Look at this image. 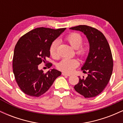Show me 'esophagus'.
Segmentation results:
<instances>
[{
	"label": "esophagus",
	"instance_id": "1",
	"mask_svg": "<svg viewBox=\"0 0 123 123\" xmlns=\"http://www.w3.org/2000/svg\"><path fill=\"white\" fill-rule=\"evenodd\" d=\"M62 74L63 76H70V74H68V73H65V72L62 73Z\"/></svg>",
	"mask_w": 123,
	"mask_h": 123
}]
</instances>
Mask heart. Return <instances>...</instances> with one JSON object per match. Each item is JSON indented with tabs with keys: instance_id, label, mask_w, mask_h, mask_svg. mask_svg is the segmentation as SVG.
Returning <instances> with one entry per match:
<instances>
[{
	"instance_id": "heart-1",
	"label": "heart",
	"mask_w": 123,
	"mask_h": 123,
	"mask_svg": "<svg viewBox=\"0 0 123 123\" xmlns=\"http://www.w3.org/2000/svg\"><path fill=\"white\" fill-rule=\"evenodd\" d=\"M65 40L70 44V46L74 49H76V53L81 57H84L86 55L87 49L86 47L81 46L83 39L82 36L79 33H71L66 36ZM58 42L54 40L50 47V53L54 58H58L59 54L58 51ZM79 65V62L76 58H63L58 63L57 68L58 69L65 73H72L76 68Z\"/></svg>"
}]
</instances>
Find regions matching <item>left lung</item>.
<instances>
[{"label": "left lung", "mask_w": 123, "mask_h": 123, "mask_svg": "<svg viewBox=\"0 0 123 123\" xmlns=\"http://www.w3.org/2000/svg\"><path fill=\"white\" fill-rule=\"evenodd\" d=\"M70 29L83 32L90 44L88 57L81 69L83 72H88V76L79 77L74 88L85 98L95 97L105 89L112 74L113 61L109 44L102 32L94 28L79 25Z\"/></svg>", "instance_id": "1"}]
</instances>
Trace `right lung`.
I'll return each mask as SVG.
<instances>
[{
	"instance_id": "add662e5",
	"label": "right lung",
	"mask_w": 123,
	"mask_h": 123,
	"mask_svg": "<svg viewBox=\"0 0 123 123\" xmlns=\"http://www.w3.org/2000/svg\"><path fill=\"white\" fill-rule=\"evenodd\" d=\"M66 28L53 29L37 28L22 36L15 46L12 68L18 86L26 95L39 97L50 88L54 80L61 74L53 69L44 73L38 65L50 55V47ZM52 63H47L50 68Z\"/></svg>"
}]
</instances>
